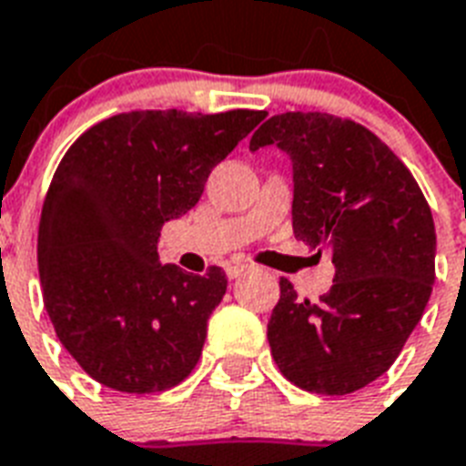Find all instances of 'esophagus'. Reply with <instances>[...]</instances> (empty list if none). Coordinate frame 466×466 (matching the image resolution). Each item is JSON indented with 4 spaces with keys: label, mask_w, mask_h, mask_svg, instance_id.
Here are the masks:
<instances>
[{
    "label": "esophagus",
    "mask_w": 466,
    "mask_h": 466,
    "mask_svg": "<svg viewBox=\"0 0 466 466\" xmlns=\"http://www.w3.org/2000/svg\"><path fill=\"white\" fill-rule=\"evenodd\" d=\"M250 269V267H248V264H228V267H226V277L228 279H238L240 277V274H245V271Z\"/></svg>",
    "instance_id": "obj_1"
}]
</instances>
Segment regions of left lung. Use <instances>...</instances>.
Here are the masks:
<instances>
[{
    "mask_svg": "<svg viewBox=\"0 0 466 466\" xmlns=\"http://www.w3.org/2000/svg\"><path fill=\"white\" fill-rule=\"evenodd\" d=\"M271 144L293 166V233L337 267L315 303L281 279L267 325L271 356L308 392H356L392 366L426 310L433 214L407 166L356 122L274 115L252 134L250 151Z\"/></svg>",
    "mask_w": 466,
    "mask_h": 466,
    "instance_id": "obj_1",
    "label": "left lung"
}]
</instances>
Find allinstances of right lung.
Segmentation results:
<instances>
[{"instance_id": "obj_1", "label": "right lung", "mask_w": 466, "mask_h": 466, "mask_svg": "<svg viewBox=\"0 0 466 466\" xmlns=\"http://www.w3.org/2000/svg\"><path fill=\"white\" fill-rule=\"evenodd\" d=\"M262 120V110H134L65 154L40 216L38 269L55 332L93 380L148 394L192 373L228 279L161 264L158 238Z\"/></svg>"}]
</instances>
